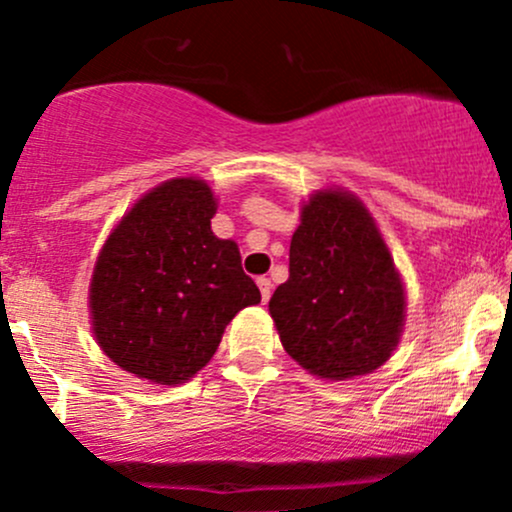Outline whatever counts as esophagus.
Listing matches in <instances>:
<instances>
[{
  "label": "esophagus",
  "instance_id": "34e87169",
  "mask_svg": "<svg viewBox=\"0 0 512 512\" xmlns=\"http://www.w3.org/2000/svg\"><path fill=\"white\" fill-rule=\"evenodd\" d=\"M257 286H260V294H262V301H269V294H272V282H269L267 277H260L257 279Z\"/></svg>",
  "mask_w": 512,
  "mask_h": 512
}]
</instances>
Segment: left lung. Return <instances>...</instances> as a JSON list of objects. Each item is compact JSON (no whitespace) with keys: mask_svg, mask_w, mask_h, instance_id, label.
Here are the masks:
<instances>
[{"mask_svg":"<svg viewBox=\"0 0 512 512\" xmlns=\"http://www.w3.org/2000/svg\"><path fill=\"white\" fill-rule=\"evenodd\" d=\"M284 350L342 381L379 369L401 338L406 294L372 213L342 189L316 192L289 247V279L269 299Z\"/></svg>","mask_w":512,"mask_h":512,"instance_id":"1","label":"left lung"}]
</instances>
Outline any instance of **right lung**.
Returning <instances> with one entry per match:
<instances>
[{
  "label": "right lung",
  "instance_id": "right-lung-1",
  "mask_svg": "<svg viewBox=\"0 0 512 512\" xmlns=\"http://www.w3.org/2000/svg\"><path fill=\"white\" fill-rule=\"evenodd\" d=\"M204 179L148 192L109 235L89 286L99 347L153 384H184L209 364L235 313L260 303L233 240L213 235Z\"/></svg>",
  "mask_w": 512,
  "mask_h": 512
}]
</instances>
